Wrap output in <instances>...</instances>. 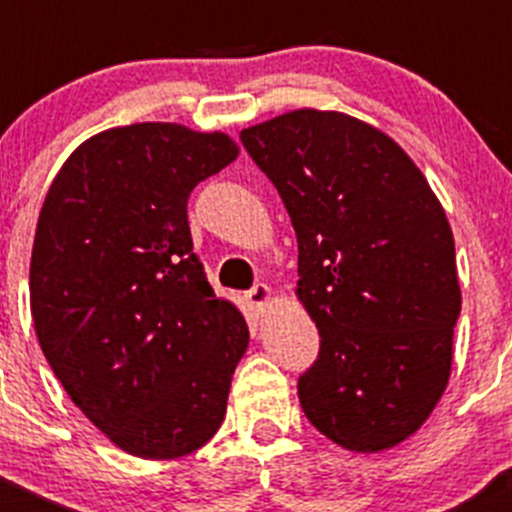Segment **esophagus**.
<instances>
[{
    "label": "esophagus",
    "instance_id": "34e87169",
    "mask_svg": "<svg viewBox=\"0 0 512 512\" xmlns=\"http://www.w3.org/2000/svg\"><path fill=\"white\" fill-rule=\"evenodd\" d=\"M270 299H272V289L267 285H262V282H257V285L247 292V304H250L257 314L265 312V307L270 304Z\"/></svg>",
    "mask_w": 512,
    "mask_h": 512
}]
</instances>
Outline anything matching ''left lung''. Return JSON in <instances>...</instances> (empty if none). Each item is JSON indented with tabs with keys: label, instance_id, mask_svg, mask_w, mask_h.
<instances>
[{
	"label": "left lung",
	"instance_id": "1",
	"mask_svg": "<svg viewBox=\"0 0 512 512\" xmlns=\"http://www.w3.org/2000/svg\"><path fill=\"white\" fill-rule=\"evenodd\" d=\"M240 141L297 232V297L319 329L304 416L349 451L399 446L451 376L461 287L441 203L399 143L347 113L299 108Z\"/></svg>",
	"mask_w": 512,
	"mask_h": 512
}]
</instances>
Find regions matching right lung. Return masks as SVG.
I'll return each instance as SVG.
<instances>
[{
    "label": "right lung",
    "instance_id": "right-lung-1",
    "mask_svg": "<svg viewBox=\"0 0 512 512\" xmlns=\"http://www.w3.org/2000/svg\"><path fill=\"white\" fill-rule=\"evenodd\" d=\"M240 148L180 123L108 128L56 173L29 299L41 352L121 451L188 456L215 436L250 332L193 252L188 198Z\"/></svg>",
    "mask_w": 512,
    "mask_h": 512
}]
</instances>
